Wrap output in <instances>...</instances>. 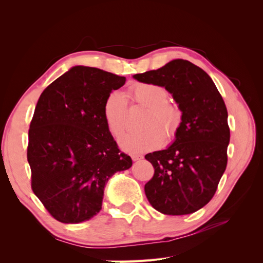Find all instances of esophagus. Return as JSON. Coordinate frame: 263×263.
I'll use <instances>...</instances> for the list:
<instances>
[{"instance_id": "34e87169", "label": "esophagus", "mask_w": 263, "mask_h": 263, "mask_svg": "<svg viewBox=\"0 0 263 263\" xmlns=\"http://www.w3.org/2000/svg\"><path fill=\"white\" fill-rule=\"evenodd\" d=\"M132 159H133V161H138V160H141L142 156H140V155H133Z\"/></svg>"}]
</instances>
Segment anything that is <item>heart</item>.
Segmentation results:
<instances>
[{
  "instance_id": "heart-1",
  "label": "heart",
  "mask_w": 263,
  "mask_h": 263,
  "mask_svg": "<svg viewBox=\"0 0 263 263\" xmlns=\"http://www.w3.org/2000/svg\"><path fill=\"white\" fill-rule=\"evenodd\" d=\"M132 102L145 106L148 112L142 126L145 128L126 133L119 138V145L130 154L145 153L160 147L164 141L173 139L182 121L180 108L168 102L169 94L162 85L150 82H136L129 85L126 92ZM127 101L125 95L112 91L103 104V117L107 129L113 136L121 135L126 126Z\"/></svg>"
}]
</instances>
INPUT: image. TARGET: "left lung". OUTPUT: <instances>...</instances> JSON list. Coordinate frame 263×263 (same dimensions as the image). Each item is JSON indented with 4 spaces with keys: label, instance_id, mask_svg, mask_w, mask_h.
I'll return each instance as SVG.
<instances>
[{
    "label": "left lung",
    "instance_id": "1",
    "mask_svg": "<svg viewBox=\"0 0 263 263\" xmlns=\"http://www.w3.org/2000/svg\"><path fill=\"white\" fill-rule=\"evenodd\" d=\"M134 79L162 85L182 112L173 144L145 156L155 169L145 185L148 201L165 215L194 213L212 200L227 165L225 102L211 77L187 60L174 59Z\"/></svg>",
    "mask_w": 263,
    "mask_h": 263
}]
</instances>
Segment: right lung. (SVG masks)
I'll list each match as a JSON object with an SVG mask.
<instances>
[{
	"label": "right lung",
	"instance_id": "1",
	"mask_svg": "<svg viewBox=\"0 0 263 263\" xmlns=\"http://www.w3.org/2000/svg\"><path fill=\"white\" fill-rule=\"evenodd\" d=\"M125 82V77L76 66L47 86L37 102L28 130L31 189L61 222L95 216L108 179L133 164L103 117L107 94Z\"/></svg>",
	"mask_w": 263,
	"mask_h": 263
}]
</instances>
